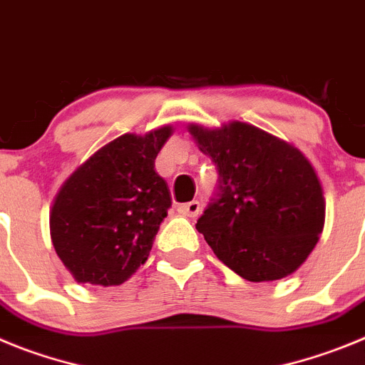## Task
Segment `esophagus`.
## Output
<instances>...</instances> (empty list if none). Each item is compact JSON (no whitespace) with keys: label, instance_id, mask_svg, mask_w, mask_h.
Listing matches in <instances>:
<instances>
[{"label":"esophagus","instance_id":"1","mask_svg":"<svg viewBox=\"0 0 365 365\" xmlns=\"http://www.w3.org/2000/svg\"><path fill=\"white\" fill-rule=\"evenodd\" d=\"M178 212L187 218H196L200 215V202L192 200L189 203H182V205H178Z\"/></svg>","mask_w":365,"mask_h":365}]
</instances>
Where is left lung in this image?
I'll list each match as a JSON object with an SVG mask.
<instances>
[{
  "instance_id": "obj_1",
  "label": "left lung",
  "mask_w": 365,
  "mask_h": 365,
  "mask_svg": "<svg viewBox=\"0 0 365 365\" xmlns=\"http://www.w3.org/2000/svg\"><path fill=\"white\" fill-rule=\"evenodd\" d=\"M215 162L218 187L196 229L229 269L249 282L280 280L309 256L324 229L320 180L304 154L249 123L189 125Z\"/></svg>"
}]
</instances>
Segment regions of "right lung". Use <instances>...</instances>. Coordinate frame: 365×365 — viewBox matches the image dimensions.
I'll return each instance as SVG.
<instances>
[{
  "label": "right lung",
  "instance_id": "1",
  "mask_svg": "<svg viewBox=\"0 0 365 365\" xmlns=\"http://www.w3.org/2000/svg\"><path fill=\"white\" fill-rule=\"evenodd\" d=\"M173 129L123 134L78 167L51 209V238L74 280L120 285L147 262L170 207L154 160Z\"/></svg>",
  "mask_w": 365,
  "mask_h": 365
}]
</instances>
